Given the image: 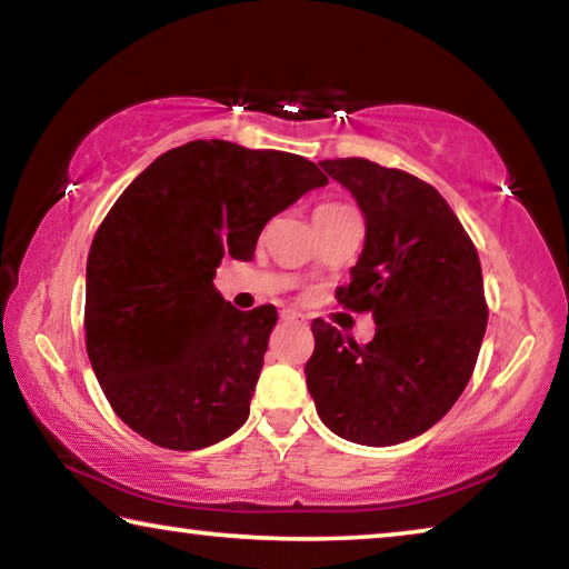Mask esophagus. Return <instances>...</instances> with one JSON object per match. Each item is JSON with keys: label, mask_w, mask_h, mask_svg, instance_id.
Listing matches in <instances>:
<instances>
[{"label": "esophagus", "mask_w": 569, "mask_h": 569, "mask_svg": "<svg viewBox=\"0 0 569 569\" xmlns=\"http://www.w3.org/2000/svg\"><path fill=\"white\" fill-rule=\"evenodd\" d=\"M281 319H283V321H288V323H303V321H306L303 313L293 311V309H286V311L281 313Z\"/></svg>", "instance_id": "1"}]
</instances>
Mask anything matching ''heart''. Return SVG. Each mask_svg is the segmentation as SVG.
<instances>
[{
	"label": "heart",
	"instance_id": "obj_1",
	"mask_svg": "<svg viewBox=\"0 0 569 569\" xmlns=\"http://www.w3.org/2000/svg\"><path fill=\"white\" fill-rule=\"evenodd\" d=\"M323 207H337V204H323Z\"/></svg>",
	"mask_w": 569,
	"mask_h": 569
}]
</instances>
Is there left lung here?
Here are the masks:
<instances>
[{
    "label": "left lung",
    "instance_id": "obj_1",
    "mask_svg": "<svg viewBox=\"0 0 569 569\" xmlns=\"http://www.w3.org/2000/svg\"><path fill=\"white\" fill-rule=\"evenodd\" d=\"M365 214V248L337 301L372 311L367 347L313 319L306 362L323 426L359 446H398L443 418L479 357L489 309L479 252L436 187L367 159H327Z\"/></svg>",
    "mask_w": 569,
    "mask_h": 569
}]
</instances>
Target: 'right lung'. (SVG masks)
Returning <instances> with one entry per match:
<instances>
[{
    "instance_id": "1",
    "label": "right lung",
    "mask_w": 569,
    "mask_h": 569,
    "mask_svg": "<svg viewBox=\"0 0 569 569\" xmlns=\"http://www.w3.org/2000/svg\"><path fill=\"white\" fill-rule=\"evenodd\" d=\"M329 179L313 161L189 141L123 189L86 270V349L116 415L151 443L197 450L250 415L276 306L240 311L214 288L252 260L273 214Z\"/></svg>"
}]
</instances>
